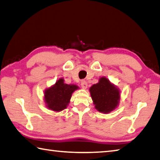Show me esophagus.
Returning <instances> with one entry per match:
<instances>
[{
	"label": "esophagus",
	"instance_id": "1",
	"mask_svg": "<svg viewBox=\"0 0 160 160\" xmlns=\"http://www.w3.org/2000/svg\"><path fill=\"white\" fill-rule=\"evenodd\" d=\"M81 86L83 88H86L87 86H88V83H87L85 80H81Z\"/></svg>",
	"mask_w": 160,
	"mask_h": 160
}]
</instances>
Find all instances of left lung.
Listing matches in <instances>:
<instances>
[{"label":"left lung","mask_w":160,"mask_h":160,"mask_svg":"<svg viewBox=\"0 0 160 160\" xmlns=\"http://www.w3.org/2000/svg\"><path fill=\"white\" fill-rule=\"evenodd\" d=\"M95 108L102 113H108L115 108L120 99V93L113 84L104 77L90 88Z\"/></svg>","instance_id":"8db88e82"}]
</instances>
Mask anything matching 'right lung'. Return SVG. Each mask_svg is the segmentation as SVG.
Listing matches in <instances>:
<instances>
[{"instance_id": "add662e5", "label": "right lung", "mask_w": 160, "mask_h": 160, "mask_svg": "<svg viewBox=\"0 0 160 160\" xmlns=\"http://www.w3.org/2000/svg\"><path fill=\"white\" fill-rule=\"evenodd\" d=\"M62 79L57 81L55 85L44 92L45 102L47 107L54 111H60L67 107L72 92L78 88L75 85H68Z\"/></svg>"}]
</instances>
